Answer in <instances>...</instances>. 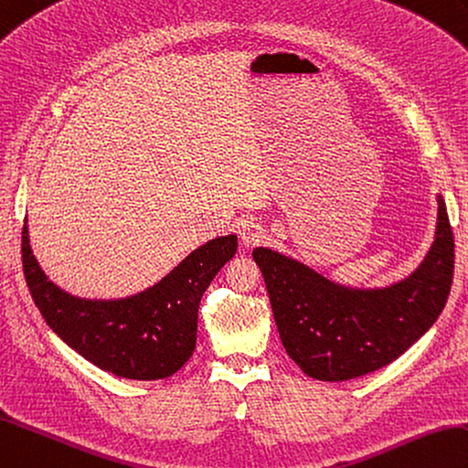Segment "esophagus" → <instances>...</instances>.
<instances>
[{
  "mask_svg": "<svg viewBox=\"0 0 468 468\" xmlns=\"http://www.w3.org/2000/svg\"><path fill=\"white\" fill-rule=\"evenodd\" d=\"M241 241L243 245L251 247V245H259L265 241V229L261 225L255 223H247L241 229Z\"/></svg>",
  "mask_w": 468,
  "mask_h": 468,
  "instance_id": "esophagus-1",
  "label": "esophagus"
}]
</instances>
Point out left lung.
Here are the masks:
<instances>
[{"mask_svg":"<svg viewBox=\"0 0 468 468\" xmlns=\"http://www.w3.org/2000/svg\"><path fill=\"white\" fill-rule=\"evenodd\" d=\"M277 331L287 355L319 381H349L403 355L447 305L454 237L439 199L437 239L417 273L388 289L358 291L331 283L309 267L259 247Z\"/></svg>","mask_w":468,"mask_h":468,"instance_id":"obj_1","label":"left lung"}]
</instances>
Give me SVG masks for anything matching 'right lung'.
Returning a JSON list of instances; mask_svg holds the SVG:
<instances>
[{
    "instance_id": "right-lung-1",
    "label": "right lung",
    "mask_w": 468,
    "mask_h": 468,
    "mask_svg": "<svg viewBox=\"0 0 468 468\" xmlns=\"http://www.w3.org/2000/svg\"><path fill=\"white\" fill-rule=\"evenodd\" d=\"M237 251V237H217L183 259L157 285L119 301L71 297L48 281L21 231L26 283L41 317L63 343L115 377L157 381L189 361L205 289Z\"/></svg>"
}]
</instances>
